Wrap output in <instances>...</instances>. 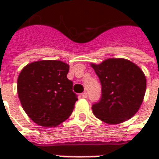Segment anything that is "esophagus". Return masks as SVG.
I'll use <instances>...</instances> for the list:
<instances>
[{
  "label": "esophagus",
  "mask_w": 159,
  "mask_h": 159,
  "mask_svg": "<svg viewBox=\"0 0 159 159\" xmlns=\"http://www.w3.org/2000/svg\"><path fill=\"white\" fill-rule=\"evenodd\" d=\"M82 98H87V92H83L82 94Z\"/></svg>",
  "instance_id": "1"
}]
</instances>
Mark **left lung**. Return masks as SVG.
Listing matches in <instances>:
<instances>
[{"mask_svg": "<svg viewBox=\"0 0 159 159\" xmlns=\"http://www.w3.org/2000/svg\"><path fill=\"white\" fill-rule=\"evenodd\" d=\"M91 66L102 84V98L92 107L95 116L109 125L120 124L133 117L145 94L143 71L125 58H108Z\"/></svg>", "mask_w": 159, "mask_h": 159, "instance_id": "1", "label": "left lung"}]
</instances>
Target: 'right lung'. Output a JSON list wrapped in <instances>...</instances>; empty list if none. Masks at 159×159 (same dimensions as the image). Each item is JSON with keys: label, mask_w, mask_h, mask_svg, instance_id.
Instances as JSON below:
<instances>
[{"label": "right lung", "mask_w": 159, "mask_h": 159, "mask_svg": "<svg viewBox=\"0 0 159 159\" xmlns=\"http://www.w3.org/2000/svg\"><path fill=\"white\" fill-rule=\"evenodd\" d=\"M69 65L59 60H40L26 65L17 80L21 106L35 124L55 127L74 109L77 95L67 79Z\"/></svg>", "instance_id": "1"}]
</instances>
